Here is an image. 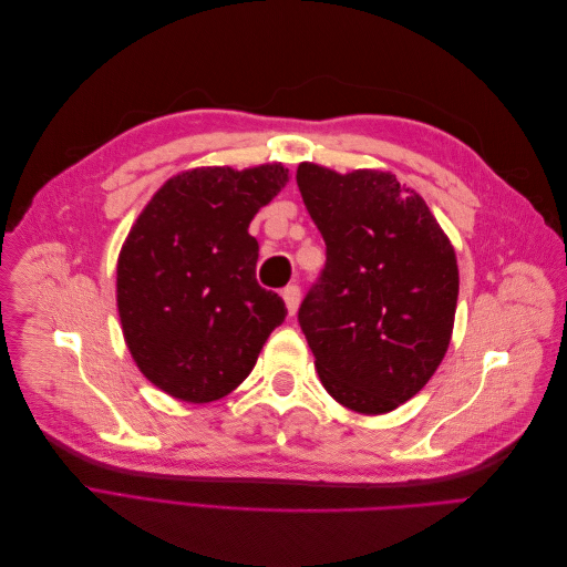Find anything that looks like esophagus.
Wrapping results in <instances>:
<instances>
[{"instance_id":"34e87169","label":"esophagus","mask_w":567,"mask_h":567,"mask_svg":"<svg viewBox=\"0 0 567 567\" xmlns=\"http://www.w3.org/2000/svg\"><path fill=\"white\" fill-rule=\"evenodd\" d=\"M281 296H284L288 315L293 317V315L298 312V305H300V288H298V286H286Z\"/></svg>"}]
</instances>
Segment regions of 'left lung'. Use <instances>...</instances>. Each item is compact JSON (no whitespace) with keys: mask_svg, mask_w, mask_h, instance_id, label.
<instances>
[{"mask_svg":"<svg viewBox=\"0 0 567 567\" xmlns=\"http://www.w3.org/2000/svg\"><path fill=\"white\" fill-rule=\"evenodd\" d=\"M296 179L326 241L321 281L298 312L321 385L357 414H388L447 354L454 246L425 200L385 169L342 175L305 161Z\"/></svg>","mask_w":567,"mask_h":567,"instance_id":"obj_1","label":"left lung"}]
</instances>
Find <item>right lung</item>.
<instances>
[{
    "label": "right lung",
    "instance_id": "1",
    "mask_svg": "<svg viewBox=\"0 0 567 567\" xmlns=\"http://www.w3.org/2000/svg\"><path fill=\"white\" fill-rule=\"evenodd\" d=\"M288 179L284 163L192 167L134 219L117 255V315L134 364L169 398H225L286 319L284 300L255 279L260 246L248 227Z\"/></svg>",
    "mask_w": 567,
    "mask_h": 567
}]
</instances>
